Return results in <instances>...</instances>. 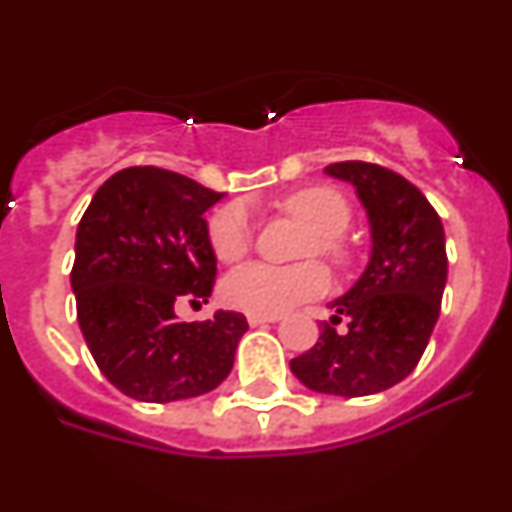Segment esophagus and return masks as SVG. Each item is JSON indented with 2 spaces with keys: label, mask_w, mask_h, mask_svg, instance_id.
I'll list each match as a JSON object with an SVG mask.
<instances>
[{
  "label": "esophagus",
  "mask_w": 512,
  "mask_h": 512,
  "mask_svg": "<svg viewBox=\"0 0 512 512\" xmlns=\"http://www.w3.org/2000/svg\"><path fill=\"white\" fill-rule=\"evenodd\" d=\"M279 320V315H256V312H251V315H248V325H251V328H256V325H264V323H277Z\"/></svg>",
  "instance_id": "esophagus-1"
}]
</instances>
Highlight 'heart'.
I'll use <instances>...</instances> for the list:
<instances>
[{"label":"heart","instance_id":"b5f03b06","mask_svg":"<svg viewBox=\"0 0 512 512\" xmlns=\"http://www.w3.org/2000/svg\"><path fill=\"white\" fill-rule=\"evenodd\" d=\"M279 207L315 230L307 241V253H320L336 264L346 261L341 235L351 223V207L343 200V194L330 187H305L287 194ZM210 246L217 259L225 264H233L251 251L253 223L246 205L230 202L212 215ZM328 284V271L318 261H305L297 266H271L253 261L230 271L223 282V295L228 305L238 310L279 315L300 302L320 297Z\"/></svg>","mask_w":512,"mask_h":512}]
</instances>
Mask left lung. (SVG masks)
Returning <instances> with one entry per match:
<instances>
[{
	"label": "left lung",
	"mask_w": 512,
	"mask_h": 512,
	"mask_svg": "<svg viewBox=\"0 0 512 512\" xmlns=\"http://www.w3.org/2000/svg\"><path fill=\"white\" fill-rule=\"evenodd\" d=\"M348 182L372 228V256L346 295L330 302L336 315L320 338L289 361L307 390L364 397L390 390L418 366L441 312L446 238L438 212L405 176L366 161L325 166ZM349 320L346 334L335 325Z\"/></svg>",
	"instance_id": "8db88e82"
}]
</instances>
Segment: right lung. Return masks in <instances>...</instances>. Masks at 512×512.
Returning <instances> with one entry per match:
<instances>
[{
  "instance_id": "obj_1",
  "label": "right lung",
  "mask_w": 512,
  "mask_h": 512,
  "mask_svg": "<svg viewBox=\"0 0 512 512\" xmlns=\"http://www.w3.org/2000/svg\"><path fill=\"white\" fill-rule=\"evenodd\" d=\"M156 166L112 174L76 228L71 289L99 372L122 395L174 402L215 390L248 330L241 312L182 323L174 305L207 302L217 274L205 212L223 200Z\"/></svg>"
}]
</instances>
